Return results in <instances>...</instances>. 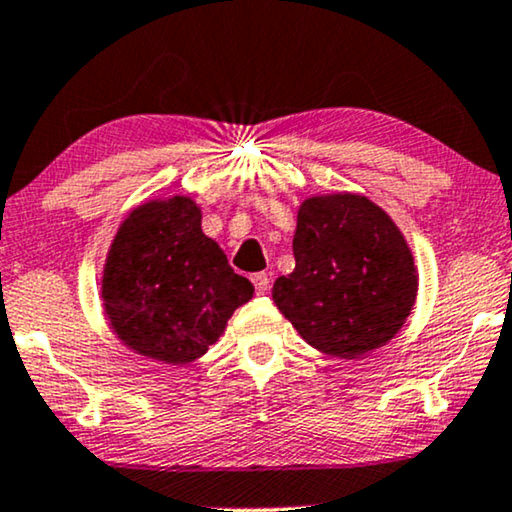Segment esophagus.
<instances>
[{
  "label": "esophagus",
  "mask_w": 512,
  "mask_h": 512,
  "mask_svg": "<svg viewBox=\"0 0 512 512\" xmlns=\"http://www.w3.org/2000/svg\"><path fill=\"white\" fill-rule=\"evenodd\" d=\"M269 283H271L269 276L264 274V271H260V274H252V285H255V290L260 292V295L269 290Z\"/></svg>",
  "instance_id": "esophagus-1"
}]
</instances>
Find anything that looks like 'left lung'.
I'll return each instance as SVG.
<instances>
[{"mask_svg": "<svg viewBox=\"0 0 512 512\" xmlns=\"http://www.w3.org/2000/svg\"><path fill=\"white\" fill-rule=\"evenodd\" d=\"M295 271L276 278L274 302L313 349L353 360L395 337L417 299V269L403 234L358 194L313 196L299 206Z\"/></svg>", "mask_w": 512, "mask_h": 512, "instance_id": "left-lung-1", "label": "left lung"}]
</instances>
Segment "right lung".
Segmentation results:
<instances>
[{"label": "right lung", "instance_id": "add662e5", "mask_svg": "<svg viewBox=\"0 0 512 512\" xmlns=\"http://www.w3.org/2000/svg\"><path fill=\"white\" fill-rule=\"evenodd\" d=\"M252 292L201 231V208L189 196L135 208L102 271L105 311L121 342L168 365L203 356Z\"/></svg>", "mask_w": 512, "mask_h": 512}]
</instances>
